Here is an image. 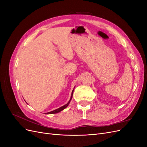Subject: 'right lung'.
<instances>
[{
	"mask_svg": "<svg viewBox=\"0 0 147 147\" xmlns=\"http://www.w3.org/2000/svg\"><path fill=\"white\" fill-rule=\"evenodd\" d=\"M74 89L73 91H72V94H71L70 99L69 100V101L68 102V103H67V104H65V105H64V106H62L61 107H60V108H59V109H56V110H53V111H51V112H48V113H45V114H53V113H58V112H60L61 111L63 110L64 109H65L67 107V106L69 105V103H70V102L71 99H72V96H73V92H74Z\"/></svg>",
	"mask_w": 147,
	"mask_h": 147,
	"instance_id": "add662e5",
	"label": "right lung"
}]
</instances>
